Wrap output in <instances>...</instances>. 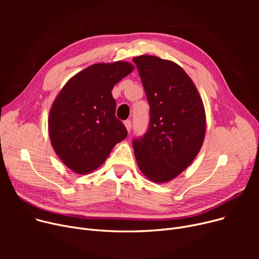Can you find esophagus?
I'll list each match as a JSON object with an SVG mask.
<instances>
[{
	"mask_svg": "<svg viewBox=\"0 0 259 259\" xmlns=\"http://www.w3.org/2000/svg\"><path fill=\"white\" fill-rule=\"evenodd\" d=\"M124 125H125V127H126L127 131H128V132H130V130H131V120H130V119L125 120V121H124Z\"/></svg>",
	"mask_w": 259,
	"mask_h": 259,
	"instance_id": "1",
	"label": "esophagus"
}]
</instances>
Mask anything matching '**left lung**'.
I'll list each match as a JSON object with an SVG mask.
<instances>
[{"label":"left lung","instance_id":"obj_1","mask_svg":"<svg viewBox=\"0 0 259 259\" xmlns=\"http://www.w3.org/2000/svg\"><path fill=\"white\" fill-rule=\"evenodd\" d=\"M150 106V124L133 141L139 168L154 183L178 178L191 165L206 134V112L192 79L176 63L133 58Z\"/></svg>","mask_w":259,"mask_h":259}]
</instances>
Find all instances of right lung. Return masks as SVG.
<instances>
[{
  "instance_id": "right-lung-1",
  "label": "right lung",
  "mask_w": 259,
  "mask_h": 259,
  "mask_svg": "<svg viewBox=\"0 0 259 259\" xmlns=\"http://www.w3.org/2000/svg\"><path fill=\"white\" fill-rule=\"evenodd\" d=\"M133 69L125 61L93 64L68 80L54 100L48 117L50 142L73 172L98 169L127 138L124 124L115 116L111 91Z\"/></svg>"
}]
</instances>
